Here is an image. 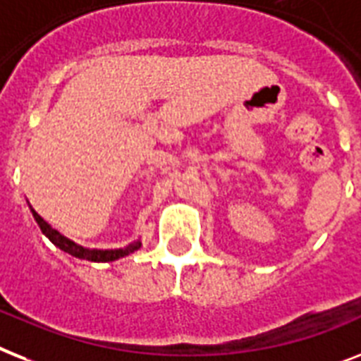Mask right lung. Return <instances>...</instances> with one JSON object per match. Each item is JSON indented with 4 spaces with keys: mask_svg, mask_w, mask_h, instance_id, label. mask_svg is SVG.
<instances>
[{
    "mask_svg": "<svg viewBox=\"0 0 361 361\" xmlns=\"http://www.w3.org/2000/svg\"><path fill=\"white\" fill-rule=\"evenodd\" d=\"M31 213H33L35 221H37V224L40 226V230H42L44 235L48 237L49 241L54 243L55 247H59L61 250H64V252H68V254H72L74 257H79V259H87V262H96V263L114 262V259H120V257L130 256L131 252L139 250V248H140V241L131 243V245H128L126 248H114V250H98V248H85V247H81V245H78V243L70 241V239H66L64 235H61V233L49 226L48 222L44 221L42 216L38 215L35 209H31Z\"/></svg>",
    "mask_w": 361,
    "mask_h": 361,
    "instance_id": "add662e5",
    "label": "right lung"
}]
</instances>
